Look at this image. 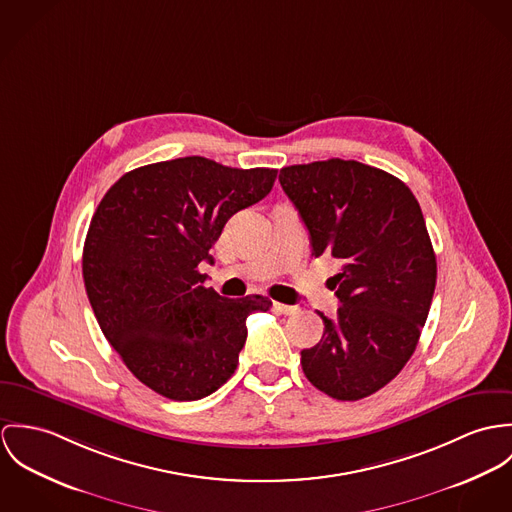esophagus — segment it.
<instances>
[{
    "mask_svg": "<svg viewBox=\"0 0 512 512\" xmlns=\"http://www.w3.org/2000/svg\"><path fill=\"white\" fill-rule=\"evenodd\" d=\"M273 308H275L279 314H286V316H290V314H296V312H298V308H296V306L283 304V302H275V304H273Z\"/></svg>",
    "mask_w": 512,
    "mask_h": 512,
    "instance_id": "1",
    "label": "esophagus"
}]
</instances>
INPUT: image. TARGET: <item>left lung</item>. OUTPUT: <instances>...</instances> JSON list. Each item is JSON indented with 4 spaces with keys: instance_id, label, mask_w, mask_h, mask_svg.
I'll use <instances>...</instances> for the list:
<instances>
[{
    "instance_id": "left-lung-1",
    "label": "left lung",
    "mask_w": 512,
    "mask_h": 512,
    "mask_svg": "<svg viewBox=\"0 0 512 512\" xmlns=\"http://www.w3.org/2000/svg\"><path fill=\"white\" fill-rule=\"evenodd\" d=\"M279 180L314 257L341 261L338 318L318 312L324 336L300 351L302 371L328 397H369L406 365L430 312L436 255L420 204L397 176L357 161L292 165Z\"/></svg>"
}]
</instances>
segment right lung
Masks as SVG:
<instances>
[{"label":"right lung","instance_id":"right-lung-1","mask_svg":"<svg viewBox=\"0 0 512 512\" xmlns=\"http://www.w3.org/2000/svg\"><path fill=\"white\" fill-rule=\"evenodd\" d=\"M275 169L182 157L125 172L102 198L82 277L96 320L127 369L171 400L218 391L239 363L261 294L224 298L198 271L229 218L263 200Z\"/></svg>","mask_w":512,"mask_h":512}]
</instances>
